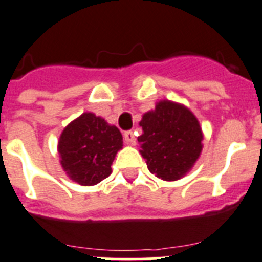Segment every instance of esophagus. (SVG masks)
I'll return each instance as SVG.
<instances>
[{"label":"esophagus","instance_id":"esophagus-1","mask_svg":"<svg viewBox=\"0 0 262 262\" xmlns=\"http://www.w3.org/2000/svg\"><path fill=\"white\" fill-rule=\"evenodd\" d=\"M124 140L128 145H134L136 144V137H134V133L132 130L125 132L124 133Z\"/></svg>","mask_w":262,"mask_h":262}]
</instances>
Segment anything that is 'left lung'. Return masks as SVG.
<instances>
[{"label": "left lung", "instance_id": "1", "mask_svg": "<svg viewBox=\"0 0 262 262\" xmlns=\"http://www.w3.org/2000/svg\"><path fill=\"white\" fill-rule=\"evenodd\" d=\"M140 126V153L157 178L178 181L194 167L203 149V132L187 106L161 100L142 116Z\"/></svg>", "mask_w": 262, "mask_h": 262}]
</instances>
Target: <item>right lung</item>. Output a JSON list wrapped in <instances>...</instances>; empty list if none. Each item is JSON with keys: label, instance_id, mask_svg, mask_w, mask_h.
I'll use <instances>...</instances> for the list:
<instances>
[{"label": "right lung", "instance_id": "right-lung-1", "mask_svg": "<svg viewBox=\"0 0 262 262\" xmlns=\"http://www.w3.org/2000/svg\"><path fill=\"white\" fill-rule=\"evenodd\" d=\"M121 149L120 130L92 112H84L70 122L58 141L63 171L80 186H95L109 177Z\"/></svg>", "mask_w": 262, "mask_h": 262}]
</instances>
